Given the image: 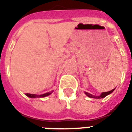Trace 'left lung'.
I'll use <instances>...</instances> for the list:
<instances>
[{
    "instance_id": "left-lung-1",
    "label": "left lung",
    "mask_w": 132,
    "mask_h": 132,
    "mask_svg": "<svg viewBox=\"0 0 132 132\" xmlns=\"http://www.w3.org/2000/svg\"><path fill=\"white\" fill-rule=\"evenodd\" d=\"M114 89H113V90H110V91H108V92H102L100 96H94V95H92V94H90V93H88V92H85V94H86L87 96H88V97H90V98H103V97H105V96H106L107 95H108L109 94H110V93H112V92L113 91H114Z\"/></svg>"
}]
</instances>
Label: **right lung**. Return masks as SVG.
Instances as JSON below:
<instances>
[{
    "instance_id": "add662e5",
    "label": "right lung",
    "mask_w": 132,
    "mask_h": 132,
    "mask_svg": "<svg viewBox=\"0 0 132 132\" xmlns=\"http://www.w3.org/2000/svg\"><path fill=\"white\" fill-rule=\"evenodd\" d=\"M52 93V92H47V93H45V94H40V95H37V94H29V93H26L25 95H27V96L30 97V98H38V97H45L46 96H48L49 94H51Z\"/></svg>"
}]
</instances>
